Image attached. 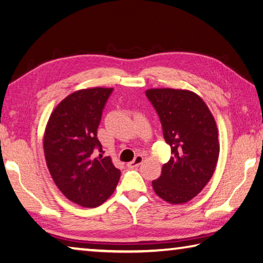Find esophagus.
Returning <instances> with one entry per match:
<instances>
[{
	"label": "esophagus",
	"mask_w": 263,
	"mask_h": 263,
	"mask_svg": "<svg viewBox=\"0 0 263 263\" xmlns=\"http://www.w3.org/2000/svg\"><path fill=\"white\" fill-rule=\"evenodd\" d=\"M142 162H143V156L142 155H138V156H136V158L133 159L132 162L127 163V167L128 168H136V167H138L139 165H140Z\"/></svg>",
	"instance_id": "obj_1"
}]
</instances>
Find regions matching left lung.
<instances>
[{"instance_id": "8db88e82", "label": "left lung", "mask_w": 263, "mask_h": 263, "mask_svg": "<svg viewBox=\"0 0 263 263\" xmlns=\"http://www.w3.org/2000/svg\"><path fill=\"white\" fill-rule=\"evenodd\" d=\"M146 96L162 123L173 156L153 181L154 192L170 204L189 202L212 178L220 153L218 127L202 98L189 90L149 89Z\"/></svg>"}]
</instances>
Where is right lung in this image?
<instances>
[{
	"mask_svg": "<svg viewBox=\"0 0 263 263\" xmlns=\"http://www.w3.org/2000/svg\"><path fill=\"white\" fill-rule=\"evenodd\" d=\"M111 87L75 91L51 112L43 137L46 165L54 183L71 202L97 208L109 198L121 171L102 152L97 138L102 109Z\"/></svg>",
	"mask_w": 263,
	"mask_h": 263,
	"instance_id": "1",
	"label": "right lung"
}]
</instances>
